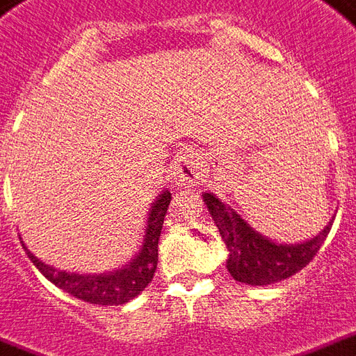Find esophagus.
<instances>
[{"label": "esophagus", "mask_w": 356, "mask_h": 356, "mask_svg": "<svg viewBox=\"0 0 356 356\" xmlns=\"http://www.w3.org/2000/svg\"><path fill=\"white\" fill-rule=\"evenodd\" d=\"M203 175L201 168V157L195 149H186L176 155V159L170 165V181L176 186H193Z\"/></svg>", "instance_id": "esophagus-1"}]
</instances>
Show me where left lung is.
Wrapping results in <instances>:
<instances>
[{
	"label": "left lung",
	"mask_w": 356,
	"mask_h": 356,
	"mask_svg": "<svg viewBox=\"0 0 356 356\" xmlns=\"http://www.w3.org/2000/svg\"><path fill=\"white\" fill-rule=\"evenodd\" d=\"M210 216L227 246V271L235 281L264 286L284 281L307 266L330 233L332 218L323 232L298 245H281L254 232L237 212L214 193H203Z\"/></svg>",
	"instance_id": "left-lung-1"
}]
</instances>
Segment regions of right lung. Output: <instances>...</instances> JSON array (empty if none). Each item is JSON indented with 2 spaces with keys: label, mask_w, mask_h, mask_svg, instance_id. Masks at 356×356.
Returning a JSON list of instances; mask_svg holds the SVG:
<instances>
[{
  "label": "right lung",
  "mask_w": 356,
  "mask_h": 356,
  "mask_svg": "<svg viewBox=\"0 0 356 356\" xmlns=\"http://www.w3.org/2000/svg\"><path fill=\"white\" fill-rule=\"evenodd\" d=\"M168 203H170V191L165 189L149 209L146 235H144V243L138 254L127 266L111 273L79 275L60 271L38 260L26 248L24 243L22 246L33 266L64 292L79 298L83 302L95 303V305H121V303L131 302L132 298H136L152 282L153 273L157 269V246H159L161 229H163Z\"/></svg>",
  "instance_id": "right-lung-1"
}]
</instances>
